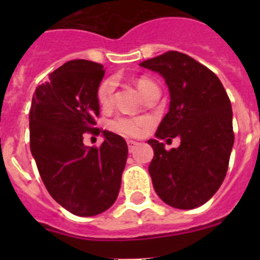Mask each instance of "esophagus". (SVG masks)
<instances>
[{
    "instance_id": "esophagus-1",
    "label": "esophagus",
    "mask_w": 260,
    "mask_h": 260,
    "mask_svg": "<svg viewBox=\"0 0 260 260\" xmlns=\"http://www.w3.org/2000/svg\"><path fill=\"white\" fill-rule=\"evenodd\" d=\"M127 146H128V152H133L135 150V147L138 146V142L135 141H128L127 142Z\"/></svg>"
}]
</instances>
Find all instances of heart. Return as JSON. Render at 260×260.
Here are the masks:
<instances>
[{
    "instance_id": "heart-1",
    "label": "heart",
    "mask_w": 260,
    "mask_h": 260,
    "mask_svg": "<svg viewBox=\"0 0 260 260\" xmlns=\"http://www.w3.org/2000/svg\"><path fill=\"white\" fill-rule=\"evenodd\" d=\"M152 82L150 79H139L137 82V88L139 89V92H143L144 89L152 86ZM113 80L107 79L104 80L98 89V100L102 105H108L112 100V93H113ZM148 125V121L146 118H128V117H118L112 122V127L116 132L121 133L123 135H128V137H138L143 133L146 126Z\"/></svg>"
}]
</instances>
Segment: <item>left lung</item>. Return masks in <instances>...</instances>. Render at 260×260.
<instances>
[{
  "label": "left lung",
  "instance_id": "obj_1",
  "mask_svg": "<svg viewBox=\"0 0 260 260\" xmlns=\"http://www.w3.org/2000/svg\"><path fill=\"white\" fill-rule=\"evenodd\" d=\"M139 66L161 75L171 95L156 139L148 141L153 189L172 207H199L219 190L228 171L234 143L231 100L215 73L183 53L171 50ZM176 136L180 147L165 150L159 139Z\"/></svg>",
  "mask_w": 260,
  "mask_h": 260
}]
</instances>
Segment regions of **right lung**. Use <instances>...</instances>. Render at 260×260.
<instances>
[{"label": "right lung", "instance_id": "right-lung-1", "mask_svg": "<svg viewBox=\"0 0 260 260\" xmlns=\"http://www.w3.org/2000/svg\"><path fill=\"white\" fill-rule=\"evenodd\" d=\"M104 68L73 59L36 88L29 110V147L52 198L77 216H95L116 202L127 144L104 130L100 147H87L84 133L100 134L98 89Z\"/></svg>", "mask_w": 260, "mask_h": 260}]
</instances>
